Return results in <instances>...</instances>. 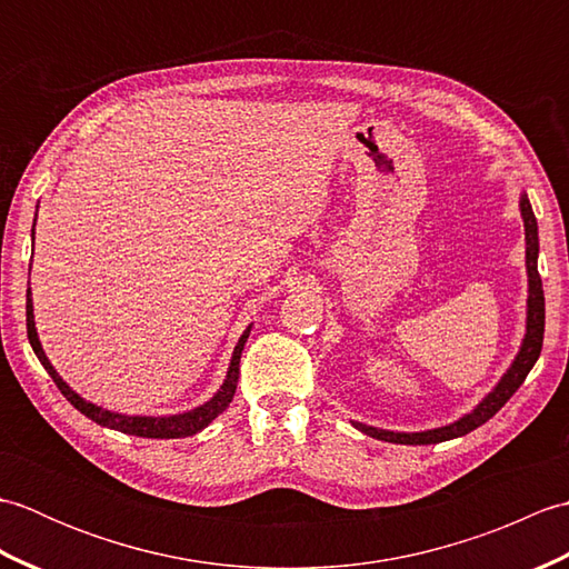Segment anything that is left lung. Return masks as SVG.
I'll list each match as a JSON object with an SVG mask.
<instances>
[{
  "label": "left lung",
  "instance_id": "8db88e82",
  "mask_svg": "<svg viewBox=\"0 0 569 569\" xmlns=\"http://www.w3.org/2000/svg\"><path fill=\"white\" fill-rule=\"evenodd\" d=\"M521 214L526 224V269H528V325H526V340L521 345V352L513 359L511 369L503 373L497 389H493L485 401H481L469 416L459 418L452 426L435 428L426 432H391V430H379L371 426H361L355 422V428L367 432L369 438H377L383 442H396V445H435L445 442L452 438H462V435L471 432L479 426H485L489 418H493L503 408V403L518 391L528 377V371L540 357L542 349V332H546V296H542V281L538 273V222L533 208H530L528 196H521Z\"/></svg>",
  "mask_w": 569,
  "mask_h": 569
}]
</instances>
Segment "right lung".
<instances>
[{"mask_svg":"<svg viewBox=\"0 0 569 569\" xmlns=\"http://www.w3.org/2000/svg\"><path fill=\"white\" fill-rule=\"evenodd\" d=\"M249 330L239 337V342L234 347V355H232V365H229L227 371V379L222 383V389L217 391L208 403L200 406V408H192L188 413H180V416H171V418H149V416H122V413H112V410H104L94 403H88L84 398H80L76 391L70 389V386L58 377V371L51 367V361L43 355L41 342H39V335H36V325H33V306H31V288L27 293V332H29V342L33 347L36 357L43 365V369L48 371V377L56 381V386L60 389L68 401L76 406L82 416H88L90 420L98 422L102 428H112L119 432H127V435H137V438H161V440H171V438H188V435H196L202 428H208L210 422L222 413V410L232 403L234 391H237V381H239V359H241V349H244V342L249 337Z\"/></svg>","mask_w":569,"mask_h":569,"instance_id":"right-lung-1","label":"right lung"}]
</instances>
